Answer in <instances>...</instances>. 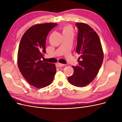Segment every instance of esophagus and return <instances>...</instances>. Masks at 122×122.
I'll list each match as a JSON object with an SVG mask.
<instances>
[{
	"mask_svg": "<svg viewBox=\"0 0 122 122\" xmlns=\"http://www.w3.org/2000/svg\"><path fill=\"white\" fill-rule=\"evenodd\" d=\"M65 66V64H62L61 63H59V62L56 64V66L57 67H64Z\"/></svg>",
	"mask_w": 122,
	"mask_h": 122,
	"instance_id": "1",
	"label": "esophagus"
}]
</instances>
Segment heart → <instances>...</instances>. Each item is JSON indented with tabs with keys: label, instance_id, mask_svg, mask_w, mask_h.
I'll return each instance as SVG.
<instances>
[{
	"label": "heart",
	"instance_id": "heart-1",
	"mask_svg": "<svg viewBox=\"0 0 122 122\" xmlns=\"http://www.w3.org/2000/svg\"><path fill=\"white\" fill-rule=\"evenodd\" d=\"M61 32L62 36H73L74 34V30L72 26L69 25H64L61 28Z\"/></svg>",
	"mask_w": 122,
	"mask_h": 122
}]
</instances>
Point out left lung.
Wrapping results in <instances>:
<instances>
[{"label": "left lung", "instance_id": "obj_1", "mask_svg": "<svg viewBox=\"0 0 122 122\" xmlns=\"http://www.w3.org/2000/svg\"><path fill=\"white\" fill-rule=\"evenodd\" d=\"M78 27L76 52L79 55L78 65L73 66V74L68 77L70 83L77 87H84L93 81L103 61L100 40L96 32L83 23L75 24Z\"/></svg>", "mask_w": 122, "mask_h": 122}]
</instances>
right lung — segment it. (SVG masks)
Segmentation results:
<instances>
[{
  "mask_svg": "<svg viewBox=\"0 0 122 122\" xmlns=\"http://www.w3.org/2000/svg\"><path fill=\"white\" fill-rule=\"evenodd\" d=\"M57 25H35L22 37L18 52V65L22 75L31 86L38 88L48 86L56 74L55 64L41 61L46 53V41L49 31Z\"/></svg>",
  "mask_w": 122,
  "mask_h": 122,
  "instance_id": "obj_1",
  "label": "right lung"
}]
</instances>
